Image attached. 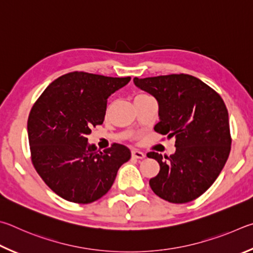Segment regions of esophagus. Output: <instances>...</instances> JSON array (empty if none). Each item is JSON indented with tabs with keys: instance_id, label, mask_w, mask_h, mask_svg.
<instances>
[{
	"instance_id": "1",
	"label": "esophagus",
	"mask_w": 253,
	"mask_h": 253,
	"mask_svg": "<svg viewBox=\"0 0 253 253\" xmlns=\"http://www.w3.org/2000/svg\"><path fill=\"white\" fill-rule=\"evenodd\" d=\"M132 157L136 159H144L145 154L143 152L139 151V150H133V151H132Z\"/></svg>"
}]
</instances>
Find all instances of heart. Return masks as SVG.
Segmentation results:
<instances>
[{
	"instance_id": "1",
	"label": "heart",
	"mask_w": 253,
	"mask_h": 253,
	"mask_svg": "<svg viewBox=\"0 0 253 253\" xmlns=\"http://www.w3.org/2000/svg\"><path fill=\"white\" fill-rule=\"evenodd\" d=\"M140 95H144V94H140ZM139 96V95H138Z\"/></svg>"
}]
</instances>
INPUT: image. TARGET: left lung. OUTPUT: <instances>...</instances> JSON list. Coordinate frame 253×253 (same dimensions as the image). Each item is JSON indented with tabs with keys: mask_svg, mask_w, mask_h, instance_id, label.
I'll return each instance as SVG.
<instances>
[{
	"mask_svg": "<svg viewBox=\"0 0 253 253\" xmlns=\"http://www.w3.org/2000/svg\"><path fill=\"white\" fill-rule=\"evenodd\" d=\"M133 83L158 101L160 122L154 131L175 138V152L170 157L148 153L160 165L150 187L171 203L194 200L211 187L228 160L231 136L227 106L214 90L189 74L134 78Z\"/></svg>",
	"mask_w": 253,
	"mask_h": 253,
	"instance_id": "obj_1",
	"label": "left lung"
}]
</instances>
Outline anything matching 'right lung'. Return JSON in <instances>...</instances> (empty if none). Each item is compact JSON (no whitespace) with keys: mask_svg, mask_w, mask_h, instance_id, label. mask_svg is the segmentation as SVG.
I'll use <instances>...</instances> for the list:
<instances>
[{"mask_svg":"<svg viewBox=\"0 0 253 253\" xmlns=\"http://www.w3.org/2000/svg\"><path fill=\"white\" fill-rule=\"evenodd\" d=\"M130 80L71 72L54 80L34 103L28 120L31 157L59 197L83 205L99 200L129 161L126 145L114 143L101 152L86 136L103 123L109 97Z\"/></svg>","mask_w":253,"mask_h":253,"instance_id":"obj_1","label":"right lung"}]
</instances>
